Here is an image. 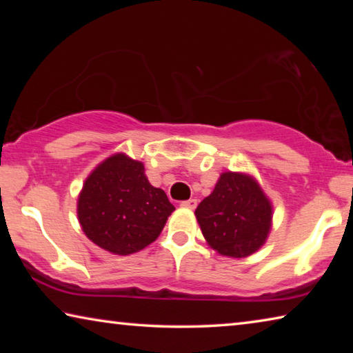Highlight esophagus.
Listing matches in <instances>:
<instances>
[{
	"mask_svg": "<svg viewBox=\"0 0 353 353\" xmlns=\"http://www.w3.org/2000/svg\"><path fill=\"white\" fill-rule=\"evenodd\" d=\"M196 205H198V201H196V199H188V201H183V202H181V207H183V208H190V210H194Z\"/></svg>",
	"mask_w": 353,
	"mask_h": 353,
	"instance_id": "esophagus-1",
	"label": "esophagus"
}]
</instances>
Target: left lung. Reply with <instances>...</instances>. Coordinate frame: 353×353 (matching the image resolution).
<instances>
[{
    "instance_id": "left-lung-1",
    "label": "left lung",
    "mask_w": 353,
    "mask_h": 353,
    "mask_svg": "<svg viewBox=\"0 0 353 353\" xmlns=\"http://www.w3.org/2000/svg\"><path fill=\"white\" fill-rule=\"evenodd\" d=\"M194 214L208 246L232 259L256 252L266 243L272 224L271 201L259 182L232 171L219 176L212 194Z\"/></svg>"
}]
</instances>
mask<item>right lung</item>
<instances>
[{
  "instance_id": "add662e5",
  "label": "right lung",
  "mask_w": 353,
  "mask_h": 353,
  "mask_svg": "<svg viewBox=\"0 0 353 353\" xmlns=\"http://www.w3.org/2000/svg\"><path fill=\"white\" fill-rule=\"evenodd\" d=\"M174 210L165 191L149 183L143 163L123 152L90 172L77 199L83 234L117 255L139 252L154 243Z\"/></svg>"
}]
</instances>
